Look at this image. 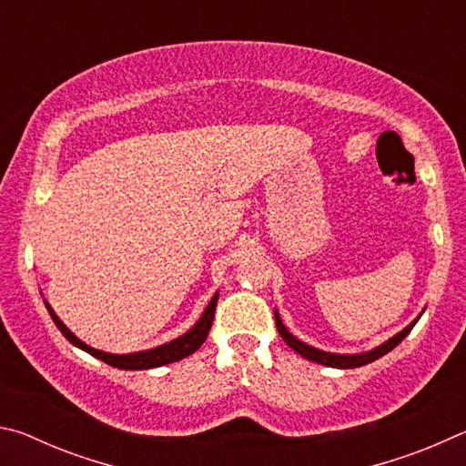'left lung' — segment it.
Instances as JSON below:
<instances>
[{"mask_svg": "<svg viewBox=\"0 0 466 466\" xmlns=\"http://www.w3.org/2000/svg\"><path fill=\"white\" fill-rule=\"evenodd\" d=\"M415 322H417V319L411 322V325H409V327H405L403 330H400V333H397L394 337H390L389 341L382 343L380 347H376V350H372V351L358 353V356H339V353H327V351H320V350H317V347H310V345H306V343L299 341V339H296L294 335L289 333V330H288L286 327H283V322H281V319H279V314L275 312V325H278V330H279L281 339H283V341H286V343L291 347V350L298 351L299 356H304L306 360L317 361V364L329 366V368H343V370H347V368H360V366H366V364H370V361H374V360H378V358H382L384 353H389L390 350H394V347H397L400 341H403V339H405L409 333H411V329L415 327Z\"/></svg>", "mask_w": 466, "mask_h": 466, "instance_id": "8db88e82", "label": "left lung"}]
</instances>
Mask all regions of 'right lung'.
Wrapping results in <instances>:
<instances>
[{"label": "right lung", "instance_id": "obj_1", "mask_svg": "<svg viewBox=\"0 0 466 466\" xmlns=\"http://www.w3.org/2000/svg\"><path fill=\"white\" fill-rule=\"evenodd\" d=\"M216 306H218V294L211 298V302L208 304V309H205L203 317L199 319V322L191 329L187 330L183 337L175 339V341H170L167 345H160V347H154V350H147V351H139V353H127V356H115V353H105V351H98L94 350V347L86 345L84 341H80L72 330H69L63 322L59 320L57 314L51 310V306L46 304V310H49L51 319L57 329L61 330L63 335L69 343H74L76 347H80V350L88 351L90 356L98 358L100 361H105V364L113 366V368H121V370H147V368H157V366H164V364H172V361H178L187 356H191L195 353L199 347L203 345L205 339L209 335V329L214 325V314H216Z\"/></svg>", "mask_w": 466, "mask_h": 466}]
</instances>
